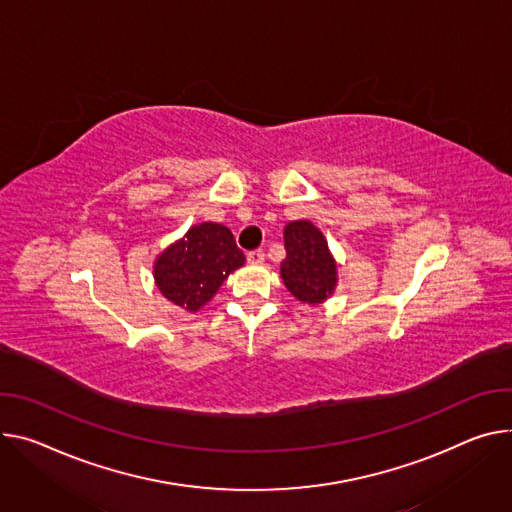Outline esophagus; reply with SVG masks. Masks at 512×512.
<instances>
[{
  "mask_svg": "<svg viewBox=\"0 0 512 512\" xmlns=\"http://www.w3.org/2000/svg\"><path fill=\"white\" fill-rule=\"evenodd\" d=\"M247 261H249V263H253V265H259V263H263V261H265V253H263L261 249L251 251V253H247Z\"/></svg>",
  "mask_w": 512,
  "mask_h": 512,
  "instance_id": "34e87169",
  "label": "esophagus"
}]
</instances>
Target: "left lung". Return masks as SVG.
<instances>
[{
    "label": "left lung",
    "mask_w": 512,
    "mask_h": 512,
    "mask_svg": "<svg viewBox=\"0 0 512 512\" xmlns=\"http://www.w3.org/2000/svg\"><path fill=\"white\" fill-rule=\"evenodd\" d=\"M284 243L282 280L290 294L306 304L327 300L337 286V265L322 232L308 220H296L286 226Z\"/></svg>",
    "instance_id": "1"
}]
</instances>
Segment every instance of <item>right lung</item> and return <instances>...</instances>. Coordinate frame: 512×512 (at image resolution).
<instances>
[{"instance_id": "add662e5", "label": "right lung", "mask_w": 512, "mask_h": 512, "mask_svg": "<svg viewBox=\"0 0 512 512\" xmlns=\"http://www.w3.org/2000/svg\"><path fill=\"white\" fill-rule=\"evenodd\" d=\"M243 263L245 255L232 232L222 224L202 222L159 255L155 282L167 300L196 312L218 292L228 273Z\"/></svg>"}]
</instances>
